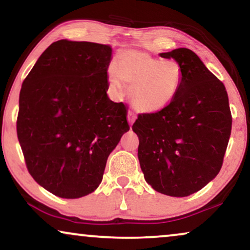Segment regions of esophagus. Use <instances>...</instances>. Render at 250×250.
<instances>
[{"mask_svg":"<svg viewBox=\"0 0 250 250\" xmlns=\"http://www.w3.org/2000/svg\"><path fill=\"white\" fill-rule=\"evenodd\" d=\"M135 119H136V115L133 111L129 110L127 114V121L129 123V125H133V123L135 122Z\"/></svg>","mask_w":250,"mask_h":250,"instance_id":"34e87169","label":"esophagus"}]
</instances>
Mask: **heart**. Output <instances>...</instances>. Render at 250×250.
<instances>
[{"mask_svg": "<svg viewBox=\"0 0 250 250\" xmlns=\"http://www.w3.org/2000/svg\"><path fill=\"white\" fill-rule=\"evenodd\" d=\"M111 87L121 91L123 83L129 87V100L135 110L156 114L172 104L183 80L182 67L175 60L152 57L139 50L118 54L117 67L108 68Z\"/></svg>", "mask_w": 250, "mask_h": 250, "instance_id": "obj_1", "label": "heart"}]
</instances>
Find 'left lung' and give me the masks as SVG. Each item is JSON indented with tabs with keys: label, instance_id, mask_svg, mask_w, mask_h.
<instances>
[{
	"label": "left lung",
	"instance_id": "8db88e82",
	"mask_svg": "<svg viewBox=\"0 0 250 250\" xmlns=\"http://www.w3.org/2000/svg\"><path fill=\"white\" fill-rule=\"evenodd\" d=\"M180 63L183 80L164 110L139 115L138 157L146 183L170 197H188L220 172L232 117L223 83L186 47L159 54Z\"/></svg>",
	"mask_w": 250,
	"mask_h": 250
}]
</instances>
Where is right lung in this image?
Returning a JSON list of instances; mask_svg holds the SVG:
<instances>
[{
  "label": "right lung",
  "instance_id": "1",
  "mask_svg": "<svg viewBox=\"0 0 250 250\" xmlns=\"http://www.w3.org/2000/svg\"><path fill=\"white\" fill-rule=\"evenodd\" d=\"M111 56L107 44L60 40L23 81L17 134L29 174L54 196L93 192L129 129L126 105L107 94Z\"/></svg>",
  "mask_w": 250,
  "mask_h": 250
}]
</instances>
